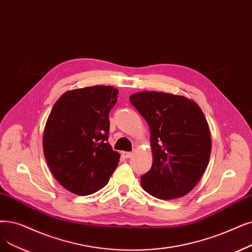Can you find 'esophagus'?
I'll return each mask as SVG.
<instances>
[{
  "label": "esophagus",
  "instance_id": "esophagus-1",
  "mask_svg": "<svg viewBox=\"0 0 252 252\" xmlns=\"http://www.w3.org/2000/svg\"><path fill=\"white\" fill-rule=\"evenodd\" d=\"M123 157L126 158H129L133 157V153L132 152H123Z\"/></svg>",
  "mask_w": 252,
  "mask_h": 252
}]
</instances>
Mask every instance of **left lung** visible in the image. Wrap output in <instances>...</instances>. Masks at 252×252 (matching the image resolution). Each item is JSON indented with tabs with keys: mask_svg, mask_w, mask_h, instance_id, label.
I'll list each match as a JSON object with an SVG mask.
<instances>
[{
	"mask_svg": "<svg viewBox=\"0 0 252 252\" xmlns=\"http://www.w3.org/2000/svg\"><path fill=\"white\" fill-rule=\"evenodd\" d=\"M129 101L150 128L152 166L141 177L142 189L161 200L187 195L209 163L211 135L200 106L179 94L139 92Z\"/></svg>",
	"mask_w": 252,
	"mask_h": 252,
	"instance_id": "left-lung-1",
	"label": "left lung"
}]
</instances>
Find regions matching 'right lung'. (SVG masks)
Segmentation results:
<instances>
[{"label":"right lung","instance_id":"obj_1","mask_svg":"<svg viewBox=\"0 0 252 252\" xmlns=\"http://www.w3.org/2000/svg\"><path fill=\"white\" fill-rule=\"evenodd\" d=\"M118 90L94 85L65 92L53 105L43 132V151L59 183L78 195L108 183L120 155L108 143L109 112Z\"/></svg>","mask_w":252,"mask_h":252}]
</instances>
